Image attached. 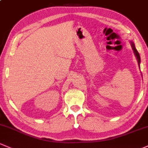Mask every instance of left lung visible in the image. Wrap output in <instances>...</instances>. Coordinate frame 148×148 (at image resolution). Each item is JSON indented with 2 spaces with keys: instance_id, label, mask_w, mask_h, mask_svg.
I'll list each match as a JSON object with an SVG mask.
<instances>
[{
  "instance_id": "left-lung-1",
  "label": "left lung",
  "mask_w": 148,
  "mask_h": 148,
  "mask_svg": "<svg viewBox=\"0 0 148 148\" xmlns=\"http://www.w3.org/2000/svg\"><path fill=\"white\" fill-rule=\"evenodd\" d=\"M131 45L132 49H133V52H134V54H135V56H136V58H137L138 66H139V67H140V57L139 53H138L137 49H136V47H135V44H133V42H131Z\"/></svg>"
}]
</instances>
